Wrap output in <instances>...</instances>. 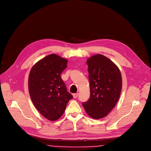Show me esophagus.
<instances>
[{
	"label": "esophagus",
	"mask_w": 151,
	"mask_h": 151,
	"mask_svg": "<svg viewBox=\"0 0 151 151\" xmlns=\"http://www.w3.org/2000/svg\"><path fill=\"white\" fill-rule=\"evenodd\" d=\"M78 93H75V94H73V97H74V98H77V97H78Z\"/></svg>",
	"instance_id": "34e87169"
}]
</instances>
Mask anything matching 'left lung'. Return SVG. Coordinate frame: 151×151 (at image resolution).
Listing matches in <instances>:
<instances>
[{"mask_svg": "<svg viewBox=\"0 0 151 151\" xmlns=\"http://www.w3.org/2000/svg\"><path fill=\"white\" fill-rule=\"evenodd\" d=\"M86 64L90 96L82 105L92 118H102L112 110L118 101L122 88L121 74L112 61L101 54L88 58Z\"/></svg>", "mask_w": 151, "mask_h": 151, "instance_id": "obj_1", "label": "left lung"}]
</instances>
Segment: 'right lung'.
Returning a JSON list of instances; mask_svg holds the SVG:
<instances>
[{
  "instance_id": "right-lung-1",
  "label": "right lung",
  "mask_w": 151,
  "mask_h": 151,
  "mask_svg": "<svg viewBox=\"0 0 151 151\" xmlns=\"http://www.w3.org/2000/svg\"><path fill=\"white\" fill-rule=\"evenodd\" d=\"M67 63L66 59L52 54L40 60L30 70V98L38 111L50 121L59 119L73 97L61 78Z\"/></svg>"
}]
</instances>
